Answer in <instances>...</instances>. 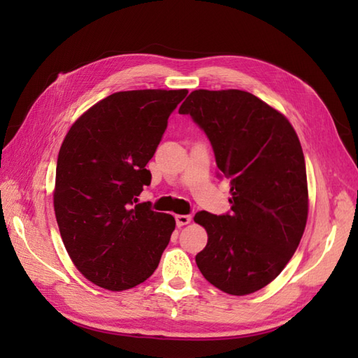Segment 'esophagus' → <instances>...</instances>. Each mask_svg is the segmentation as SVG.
I'll return each mask as SVG.
<instances>
[{"mask_svg":"<svg viewBox=\"0 0 358 358\" xmlns=\"http://www.w3.org/2000/svg\"><path fill=\"white\" fill-rule=\"evenodd\" d=\"M191 220L192 218L189 215H177V217H175V222H177L178 227H183V226L189 224V223H191Z\"/></svg>","mask_w":358,"mask_h":358,"instance_id":"obj_1","label":"esophagus"}]
</instances>
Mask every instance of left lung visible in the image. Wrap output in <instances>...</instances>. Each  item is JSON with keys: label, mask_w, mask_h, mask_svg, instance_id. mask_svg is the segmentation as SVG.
<instances>
[{"label": "left lung", "mask_w": 358, "mask_h": 358, "mask_svg": "<svg viewBox=\"0 0 358 358\" xmlns=\"http://www.w3.org/2000/svg\"><path fill=\"white\" fill-rule=\"evenodd\" d=\"M214 149L218 177L231 183V212H196L208 245L195 262L220 291L248 295L291 260L308 220L306 164L285 115L245 90H194L180 106Z\"/></svg>", "instance_id": "1"}]
</instances>
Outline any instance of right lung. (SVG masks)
<instances>
[{"instance_id": "obj_1", "label": "right lung", "mask_w": 358, "mask_h": 358, "mask_svg": "<svg viewBox=\"0 0 358 358\" xmlns=\"http://www.w3.org/2000/svg\"><path fill=\"white\" fill-rule=\"evenodd\" d=\"M186 95V89L112 94L66 135L53 208L67 254L96 286L124 291L143 283L169 245L175 218L136 196L150 185L146 164Z\"/></svg>"}]
</instances>
